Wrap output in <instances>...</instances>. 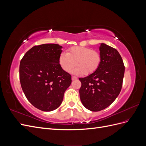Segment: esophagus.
I'll return each instance as SVG.
<instances>
[{"label": "esophagus", "instance_id": "esophagus-1", "mask_svg": "<svg viewBox=\"0 0 146 146\" xmlns=\"http://www.w3.org/2000/svg\"><path fill=\"white\" fill-rule=\"evenodd\" d=\"M77 78L75 76H72V80H77Z\"/></svg>", "mask_w": 146, "mask_h": 146}]
</instances>
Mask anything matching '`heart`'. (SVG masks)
Returning <instances> with one entry per match:
<instances>
[{
	"label": "heart",
	"mask_w": 146,
	"mask_h": 146,
	"mask_svg": "<svg viewBox=\"0 0 146 146\" xmlns=\"http://www.w3.org/2000/svg\"><path fill=\"white\" fill-rule=\"evenodd\" d=\"M99 52L91 48L74 46L69 48L67 54L61 53L59 56V64L64 71L69 72L77 66L74 73L89 76L98 69L101 63Z\"/></svg>",
	"instance_id": "obj_1"
}]
</instances>
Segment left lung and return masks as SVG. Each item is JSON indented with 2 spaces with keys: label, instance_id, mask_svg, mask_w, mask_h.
<instances>
[{
  "label": "left lung",
  "instance_id": "left-lung-1",
  "mask_svg": "<svg viewBox=\"0 0 146 146\" xmlns=\"http://www.w3.org/2000/svg\"><path fill=\"white\" fill-rule=\"evenodd\" d=\"M101 63L96 71L79 78V90L82 104L92 111H99L111 105L119 94L125 66L118 51L104 43L99 47Z\"/></svg>",
  "mask_w": 146,
  "mask_h": 146
}]
</instances>
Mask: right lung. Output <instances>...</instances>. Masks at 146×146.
Wrapping results in <instances>:
<instances>
[{
    "label": "right lung",
    "mask_w": 146,
    "mask_h": 146,
    "mask_svg": "<svg viewBox=\"0 0 146 146\" xmlns=\"http://www.w3.org/2000/svg\"><path fill=\"white\" fill-rule=\"evenodd\" d=\"M62 46L56 44L35 46L25 53L19 66V79L26 98L35 107L51 111L60 107L71 76L61 68Z\"/></svg>",
    "instance_id": "obj_1"
}]
</instances>
